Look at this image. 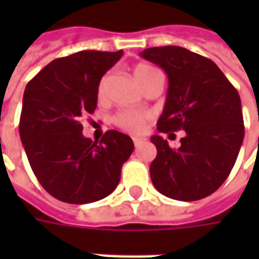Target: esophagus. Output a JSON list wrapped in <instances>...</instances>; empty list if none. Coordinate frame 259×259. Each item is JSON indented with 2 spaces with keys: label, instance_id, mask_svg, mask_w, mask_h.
Here are the masks:
<instances>
[{
  "label": "esophagus",
  "instance_id": "obj_1",
  "mask_svg": "<svg viewBox=\"0 0 259 259\" xmlns=\"http://www.w3.org/2000/svg\"><path fill=\"white\" fill-rule=\"evenodd\" d=\"M133 143H135V147H140L143 144V139H139V137H133Z\"/></svg>",
  "mask_w": 259,
  "mask_h": 259
}]
</instances>
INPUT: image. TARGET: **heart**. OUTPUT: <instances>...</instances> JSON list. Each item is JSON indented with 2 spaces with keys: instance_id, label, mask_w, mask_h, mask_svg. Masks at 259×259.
<instances>
[{
  "instance_id": "obj_1",
  "label": "heart",
  "mask_w": 259,
  "mask_h": 259,
  "mask_svg": "<svg viewBox=\"0 0 259 259\" xmlns=\"http://www.w3.org/2000/svg\"><path fill=\"white\" fill-rule=\"evenodd\" d=\"M136 80L140 83V85L146 84L150 80L158 74V70L155 68H152L150 65L147 64H139L136 65L135 70ZM107 84H108V76H104L100 83H98V87H97V94H98V98H104L105 97V91H107ZM146 113H135V112H119L116 113L112 118L113 123L119 126L120 129L126 130V132H130V133H140L141 130L144 129V123L147 120Z\"/></svg>"
}]
</instances>
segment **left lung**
Listing matches in <instances>:
<instances>
[{
    "instance_id": "1",
    "label": "left lung",
    "mask_w": 259,
    "mask_h": 259,
    "mask_svg": "<svg viewBox=\"0 0 259 259\" xmlns=\"http://www.w3.org/2000/svg\"><path fill=\"white\" fill-rule=\"evenodd\" d=\"M140 55L168 74L158 132H186L176 150L161 136L151 137L157 147L150 165L152 185L174 200L208 197L226 180L243 144L239 93L215 62L183 47L147 48Z\"/></svg>"
}]
</instances>
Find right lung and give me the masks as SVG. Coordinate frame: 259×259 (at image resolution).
I'll return each instance as SVG.
<instances>
[{
    "label": "right lung",
    "mask_w": 259,
    "mask_h": 259,
    "mask_svg": "<svg viewBox=\"0 0 259 259\" xmlns=\"http://www.w3.org/2000/svg\"><path fill=\"white\" fill-rule=\"evenodd\" d=\"M123 51H80L54 59L27 83L19 135L40 185L57 200L89 204L112 193L133 152L127 135L83 136L80 119L97 108V87Z\"/></svg>",
    "instance_id": "add662e5"
}]
</instances>
